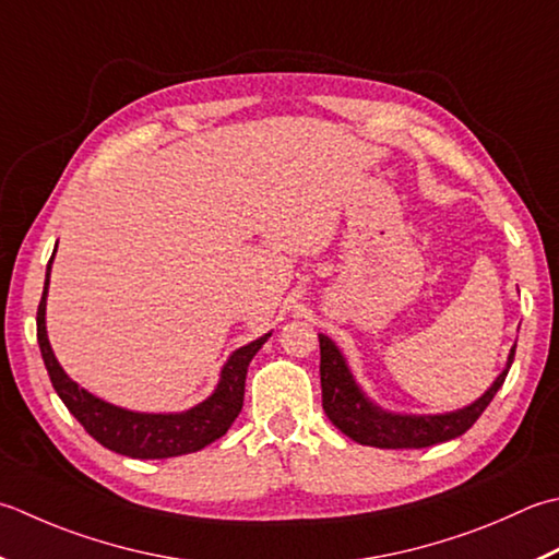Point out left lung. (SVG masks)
<instances>
[{"instance_id": "8db88e82", "label": "left lung", "mask_w": 559, "mask_h": 559, "mask_svg": "<svg viewBox=\"0 0 559 559\" xmlns=\"http://www.w3.org/2000/svg\"><path fill=\"white\" fill-rule=\"evenodd\" d=\"M516 346H511L507 368L501 370L499 378L491 382V388L483 397L463 409L448 414H392L380 409L378 404L366 397V392L358 388L352 370L346 366V358L338 352L330 336L320 334V380H322V407L330 421L338 431L346 433L360 445L373 448H426L443 441L457 439L469 426H473L479 414H483L489 402L495 400L499 388L504 385L509 368L513 364Z\"/></svg>"}]
</instances>
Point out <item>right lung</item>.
I'll use <instances>...</instances> for the list:
<instances>
[{
    "instance_id": "right-lung-1",
    "label": "right lung",
    "mask_w": 559,
    "mask_h": 559,
    "mask_svg": "<svg viewBox=\"0 0 559 559\" xmlns=\"http://www.w3.org/2000/svg\"><path fill=\"white\" fill-rule=\"evenodd\" d=\"M50 264L52 259L48 261L46 286H43V298L36 314L40 356L48 368V376L58 397L64 402V407L70 409L72 417L84 426V431L92 439H96L114 453L140 457V461H155V457L195 453L227 433L229 426L237 419V414L242 412L247 368L271 334L259 336L257 342L237 348L223 366L221 382H217L213 395L191 409L177 414H145L116 407V404L94 397L92 392H86L74 380H70L52 354L46 332Z\"/></svg>"
}]
</instances>
